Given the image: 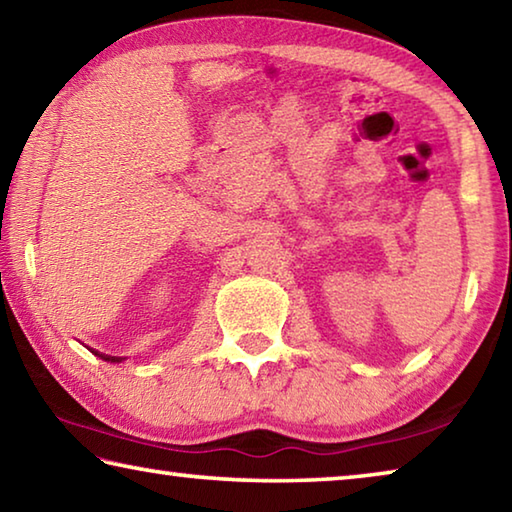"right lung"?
Segmentation results:
<instances>
[{"label":"right lung","instance_id":"obj_1","mask_svg":"<svg viewBox=\"0 0 512 512\" xmlns=\"http://www.w3.org/2000/svg\"><path fill=\"white\" fill-rule=\"evenodd\" d=\"M101 359H106V361H110V363H117V361H121V357H110V354H99Z\"/></svg>","mask_w":512,"mask_h":512}]
</instances>
